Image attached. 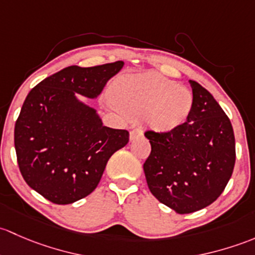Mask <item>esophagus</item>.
Returning <instances> with one entry per match:
<instances>
[{"label": "esophagus", "mask_w": 255, "mask_h": 255, "mask_svg": "<svg viewBox=\"0 0 255 255\" xmlns=\"http://www.w3.org/2000/svg\"><path fill=\"white\" fill-rule=\"evenodd\" d=\"M142 135H143V132L141 128H133V130L130 131V141L136 140V138L141 137Z\"/></svg>", "instance_id": "esophagus-1"}]
</instances>
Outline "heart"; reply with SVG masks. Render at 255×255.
<instances>
[{
    "label": "heart",
    "mask_w": 255,
    "mask_h": 255,
    "mask_svg": "<svg viewBox=\"0 0 255 255\" xmlns=\"http://www.w3.org/2000/svg\"><path fill=\"white\" fill-rule=\"evenodd\" d=\"M119 109L130 117L146 114V123L157 132H169L184 124L193 109V94L156 73L120 77L110 89Z\"/></svg>",
    "instance_id": "obj_1"
}]
</instances>
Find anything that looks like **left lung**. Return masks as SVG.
I'll use <instances>...</instances> for the list:
<instances>
[{"label": "left lung", "mask_w": 255, "mask_h": 255, "mask_svg": "<svg viewBox=\"0 0 255 255\" xmlns=\"http://www.w3.org/2000/svg\"><path fill=\"white\" fill-rule=\"evenodd\" d=\"M193 109L169 132L146 131L151 153L143 163L147 185L159 203L190 214L214 203L225 190L236 162L230 119L212 94L195 81Z\"/></svg>", "instance_id": "obj_1"}]
</instances>
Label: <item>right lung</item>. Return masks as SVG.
Wrapping results in <instances>:
<instances>
[{
    "label": "right lung",
    "mask_w": 255,
    "mask_h": 255,
    "mask_svg": "<svg viewBox=\"0 0 255 255\" xmlns=\"http://www.w3.org/2000/svg\"><path fill=\"white\" fill-rule=\"evenodd\" d=\"M123 61L69 66L28 93L14 127L19 170L31 189L59 205L89 195L128 131L104 127L97 110L76 97L97 98Z\"/></svg>",
    "instance_id": "add662e5"
}]
</instances>
